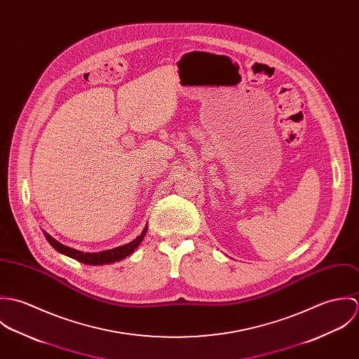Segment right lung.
<instances>
[{
	"label": "right lung",
	"mask_w": 359,
	"mask_h": 359,
	"mask_svg": "<svg viewBox=\"0 0 359 359\" xmlns=\"http://www.w3.org/2000/svg\"><path fill=\"white\" fill-rule=\"evenodd\" d=\"M147 232H148V226H145L142 233L138 238H135L133 242H130L127 245H123V246H118V248H114V249H110V250L100 252V253H84V252H80V250H76V249H72L69 246H65V245L59 243L47 232H44V235H46V238L50 242L52 248L56 252H59L60 255L74 258V259H77L83 264H87V265H103V264H111V262L120 261V259L130 256L140 246V243L145 238Z\"/></svg>",
	"instance_id": "right-lung-1"
}]
</instances>
